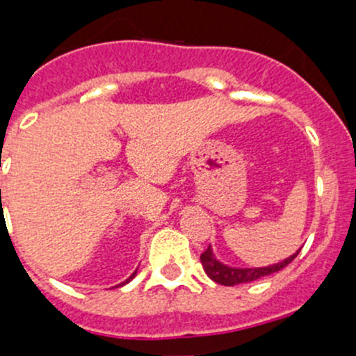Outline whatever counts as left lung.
<instances>
[{
	"instance_id": "1",
	"label": "left lung",
	"mask_w": 356,
	"mask_h": 356,
	"mask_svg": "<svg viewBox=\"0 0 356 356\" xmlns=\"http://www.w3.org/2000/svg\"><path fill=\"white\" fill-rule=\"evenodd\" d=\"M298 253H300V250H298L294 254H291L289 258L282 260L281 264L268 265V267H260V268L227 267V265L220 264V261L213 257L210 246L201 253L200 258H201V264H203L204 272H207V275L211 279V281H215L217 284H222V286H236V284H243V282L257 281V279L265 277V275H270L274 274V272L282 270V268L288 267L291 261L298 257Z\"/></svg>"
}]
</instances>
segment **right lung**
Instances as JSON below:
<instances>
[{
	"mask_svg": "<svg viewBox=\"0 0 356 356\" xmlns=\"http://www.w3.org/2000/svg\"><path fill=\"white\" fill-rule=\"evenodd\" d=\"M134 275H136V272H134V274H132V275H131V277H129V279H127V281H125V282H129V281H131V279H132V277H134ZM125 282H122V284H118V286H124V284H125Z\"/></svg>",
	"mask_w": 356,
	"mask_h": 356,
	"instance_id": "right-lung-1",
	"label": "right lung"
}]
</instances>
